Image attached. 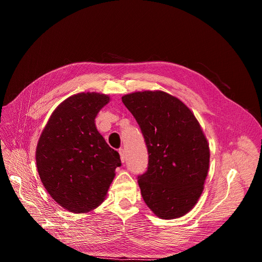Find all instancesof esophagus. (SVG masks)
Returning a JSON list of instances; mask_svg holds the SVG:
<instances>
[{
	"label": "esophagus",
	"instance_id": "obj_1",
	"mask_svg": "<svg viewBox=\"0 0 262 262\" xmlns=\"http://www.w3.org/2000/svg\"><path fill=\"white\" fill-rule=\"evenodd\" d=\"M119 154H120L121 161H122V162L125 161L126 157H125V150H124V148H120V149H119Z\"/></svg>",
	"mask_w": 262,
	"mask_h": 262
}]
</instances>
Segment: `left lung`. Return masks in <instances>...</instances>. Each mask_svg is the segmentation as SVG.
<instances>
[{
    "label": "left lung",
    "instance_id": "obj_1",
    "mask_svg": "<svg viewBox=\"0 0 262 262\" xmlns=\"http://www.w3.org/2000/svg\"><path fill=\"white\" fill-rule=\"evenodd\" d=\"M139 124L148 153L138 176L142 198L157 216L181 217L198 203L209 169V145L191 110L163 91L122 96Z\"/></svg>",
    "mask_w": 262,
    "mask_h": 262
}]
</instances>
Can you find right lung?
<instances>
[{
	"instance_id": "1",
	"label": "right lung",
	"mask_w": 262,
	"mask_h": 262,
	"mask_svg": "<svg viewBox=\"0 0 262 262\" xmlns=\"http://www.w3.org/2000/svg\"><path fill=\"white\" fill-rule=\"evenodd\" d=\"M109 96L82 92L64 100L54 110L41 134L37 169L52 199L64 209L82 213L105 200L120 155L95 127V117Z\"/></svg>"
}]
</instances>
